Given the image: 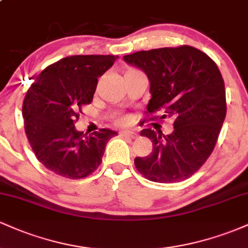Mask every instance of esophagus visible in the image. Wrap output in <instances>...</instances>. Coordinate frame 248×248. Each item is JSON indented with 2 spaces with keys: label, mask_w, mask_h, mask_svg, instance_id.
<instances>
[{
  "label": "esophagus",
  "mask_w": 248,
  "mask_h": 248,
  "mask_svg": "<svg viewBox=\"0 0 248 248\" xmlns=\"http://www.w3.org/2000/svg\"><path fill=\"white\" fill-rule=\"evenodd\" d=\"M121 136H126V138H130V139H135L138 138V133L135 130H122L120 132Z\"/></svg>",
  "instance_id": "34e87169"
}]
</instances>
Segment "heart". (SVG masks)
Segmentation results:
<instances>
[{
  "label": "heart",
  "instance_id": "1",
  "mask_svg": "<svg viewBox=\"0 0 248 248\" xmlns=\"http://www.w3.org/2000/svg\"><path fill=\"white\" fill-rule=\"evenodd\" d=\"M130 72H132V71H130ZM116 122H118V124H128V122H129V118H128V116H126V115L119 116V118L116 119Z\"/></svg>",
  "mask_w": 248,
  "mask_h": 248
}]
</instances>
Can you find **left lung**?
Masks as SVG:
<instances>
[{
	"instance_id": "8db88e82",
	"label": "left lung",
	"mask_w": 248,
	"mask_h": 248,
	"mask_svg": "<svg viewBox=\"0 0 248 248\" xmlns=\"http://www.w3.org/2000/svg\"><path fill=\"white\" fill-rule=\"evenodd\" d=\"M124 61L149 79L152 99L147 114L161 110L160 119H173V130L168 135L150 128L142 130L141 135L152 140L153 152L135 157L136 169L157 183L191 177L215 149L226 116L225 85L218 66L189 45L139 51Z\"/></svg>"
}]
</instances>
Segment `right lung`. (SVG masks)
<instances>
[{"mask_svg": "<svg viewBox=\"0 0 248 248\" xmlns=\"http://www.w3.org/2000/svg\"><path fill=\"white\" fill-rule=\"evenodd\" d=\"M118 56L62 58L43 70L23 101L24 129L37 160L57 175L87 177L100 166L107 142L118 135L101 128L86 135L76 129L81 107L93 100L98 78Z\"/></svg>", "mask_w": 248, "mask_h": 248, "instance_id": "add662e5", "label": "right lung"}]
</instances>
